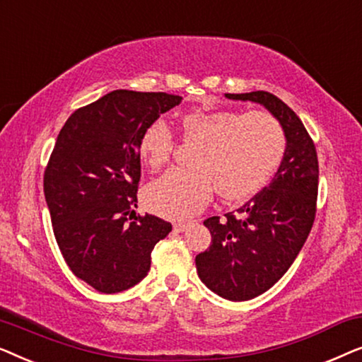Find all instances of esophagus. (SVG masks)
Returning <instances> with one entry per match:
<instances>
[{
    "instance_id": "esophagus-1",
    "label": "esophagus",
    "mask_w": 362,
    "mask_h": 362,
    "mask_svg": "<svg viewBox=\"0 0 362 362\" xmlns=\"http://www.w3.org/2000/svg\"><path fill=\"white\" fill-rule=\"evenodd\" d=\"M191 226V222H176L175 224V230L176 232H185L187 230V227Z\"/></svg>"
}]
</instances>
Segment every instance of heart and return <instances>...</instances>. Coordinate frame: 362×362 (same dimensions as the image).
Returning a JSON list of instances; mask_svg holds the SVG:
<instances>
[{
    "instance_id": "1",
    "label": "heart",
    "mask_w": 362,
    "mask_h": 362,
    "mask_svg": "<svg viewBox=\"0 0 362 362\" xmlns=\"http://www.w3.org/2000/svg\"><path fill=\"white\" fill-rule=\"evenodd\" d=\"M182 140L196 145L192 171H170L145 192L148 209L166 219H187L204 209L214 189L240 204L269 185L285 156L286 138L269 113L192 110L180 118ZM173 138L163 122L146 127L138 141L143 165L156 171L171 156Z\"/></svg>"
}]
</instances>
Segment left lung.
<instances>
[{
	"label": "left lung",
	"instance_id": "left-lung-1",
	"mask_svg": "<svg viewBox=\"0 0 362 362\" xmlns=\"http://www.w3.org/2000/svg\"><path fill=\"white\" fill-rule=\"evenodd\" d=\"M229 100L267 108L285 132V156L267 187L224 219L209 217V249L196 255L202 284L230 301L252 300L272 288L300 254L315 221L318 156L298 115L269 92L224 93Z\"/></svg>",
	"mask_w": 362,
	"mask_h": 362
}]
</instances>
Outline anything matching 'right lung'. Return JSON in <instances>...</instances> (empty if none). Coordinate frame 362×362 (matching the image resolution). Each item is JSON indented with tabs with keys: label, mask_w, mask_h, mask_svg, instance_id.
<instances>
[{
	"label": "right lung",
	"mask_w": 362,
	"mask_h": 362,
	"mask_svg": "<svg viewBox=\"0 0 362 362\" xmlns=\"http://www.w3.org/2000/svg\"><path fill=\"white\" fill-rule=\"evenodd\" d=\"M182 97L113 90L67 118L44 173L54 235L74 275L100 293H118L150 272L151 250L171 232L146 214L130 224L141 163L138 141Z\"/></svg>",
	"instance_id": "obj_1"
}]
</instances>
